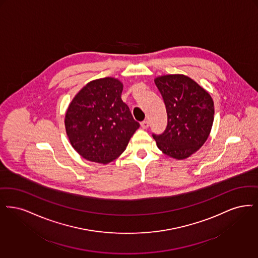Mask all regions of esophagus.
Here are the masks:
<instances>
[{"label":"esophagus","instance_id":"obj_1","mask_svg":"<svg viewBox=\"0 0 258 258\" xmlns=\"http://www.w3.org/2000/svg\"><path fill=\"white\" fill-rule=\"evenodd\" d=\"M148 126H149V122H148L147 120H145V121H143V122L141 123V127H142L143 129H147Z\"/></svg>","mask_w":258,"mask_h":258}]
</instances>
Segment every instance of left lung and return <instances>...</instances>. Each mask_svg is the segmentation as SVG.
<instances>
[{"mask_svg":"<svg viewBox=\"0 0 258 258\" xmlns=\"http://www.w3.org/2000/svg\"><path fill=\"white\" fill-rule=\"evenodd\" d=\"M168 114L167 129L153 135L158 148L176 160L190 157L208 139L214 121L211 95L197 82L183 74L154 79Z\"/></svg>","mask_w":258,"mask_h":258,"instance_id":"obj_1","label":"left lung"}]
</instances>
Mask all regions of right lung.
<instances>
[{
    "label": "right lung",
    "mask_w": 258,
    "mask_h": 258,
    "mask_svg": "<svg viewBox=\"0 0 258 258\" xmlns=\"http://www.w3.org/2000/svg\"><path fill=\"white\" fill-rule=\"evenodd\" d=\"M123 84L112 77L88 83L70 102L64 125L72 147L86 160L108 164L120 156L140 127L121 99Z\"/></svg>",
    "instance_id": "1"
}]
</instances>
